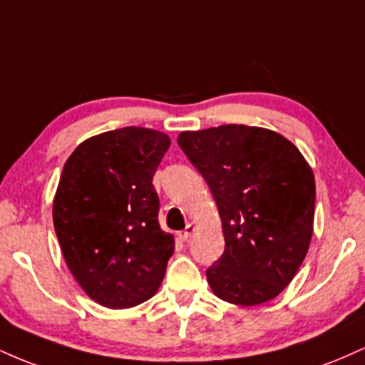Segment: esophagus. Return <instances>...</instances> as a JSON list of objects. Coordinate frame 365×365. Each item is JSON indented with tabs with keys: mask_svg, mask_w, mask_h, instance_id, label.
Listing matches in <instances>:
<instances>
[{
	"mask_svg": "<svg viewBox=\"0 0 365 365\" xmlns=\"http://www.w3.org/2000/svg\"><path fill=\"white\" fill-rule=\"evenodd\" d=\"M194 233H195V226L190 223V225H187V228L183 230V232L178 233V238H180V240H182V242H187L188 238L194 235Z\"/></svg>",
	"mask_w": 365,
	"mask_h": 365,
	"instance_id": "obj_1",
	"label": "esophagus"
}]
</instances>
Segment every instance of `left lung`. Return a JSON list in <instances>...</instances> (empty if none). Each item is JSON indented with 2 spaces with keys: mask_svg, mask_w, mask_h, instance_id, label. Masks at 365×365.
I'll return each mask as SVG.
<instances>
[{
  "mask_svg": "<svg viewBox=\"0 0 365 365\" xmlns=\"http://www.w3.org/2000/svg\"><path fill=\"white\" fill-rule=\"evenodd\" d=\"M182 148L215 195L225 252L206 271L216 297L259 305L279 295L312 238L316 182L283 135L247 125L182 132Z\"/></svg>",
  "mask_w": 365,
  "mask_h": 365,
  "instance_id": "obj_1",
  "label": "left lung"
}]
</instances>
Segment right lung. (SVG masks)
<instances>
[{"label":"right lung","instance_id":"obj_1","mask_svg":"<svg viewBox=\"0 0 365 365\" xmlns=\"http://www.w3.org/2000/svg\"><path fill=\"white\" fill-rule=\"evenodd\" d=\"M170 137L125 127L83 140L66 159L53 202L63 257L82 290L108 309L158 292L175 238L158 221L153 177Z\"/></svg>","mask_w":365,"mask_h":365}]
</instances>
